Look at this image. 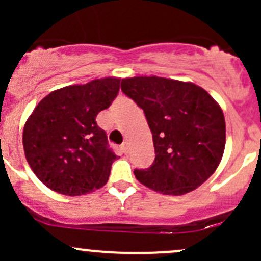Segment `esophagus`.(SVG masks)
I'll list each match as a JSON object with an SVG mask.
<instances>
[{
  "label": "esophagus",
  "instance_id": "34e87169",
  "mask_svg": "<svg viewBox=\"0 0 261 261\" xmlns=\"http://www.w3.org/2000/svg\"><path fill=\"white\" fill-rule=\"evenodd\" d=\"M121 150H122V152H127L128 151V144H127V141H125V143L122 144V145H121Z\"/></svg>",
  "mask_w": 261,
  "mask_h": 261
}]
</instances>
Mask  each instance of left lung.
<instances>
[{
    "label": "left lung",
    "mask_w": 261,
    "mask_h": 261,
    "mask_svg": "<svg viewBox=\"0 0 261 261\" xmlns=\"http://www.w3.org/2000/svg\"><path fill=\"white\" fill-rule=\"evenodd\" d=\"M121 89L144 110L152 134L155 160L147 169L134 170L136 179L169 196L188 193L208 179L222 159L226 125L207 91L155 75L125 78Z\"/></svg>",
    "instance_id": "obj_1"
}]
</instances>
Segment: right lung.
Listing matches in <instances>:
<instances>
[{
  "instance_id": "right-lung-1",
  "label": "right lung",
  "mask_w": 261,
  "mask_h": 261,
  "mask_svg": "<svg viewBox=\"0 0 261 261\" xmlns=\"http://www.w3.org/2000/svg\"><path fill=\"white\" fill-rule=\"evenodd\" d=\"M120 78L63 87L44 97L23 126L29 165L48 188L81 196L107 183L117 155L96 117L111 106Z\"/></svg>"
}]
</instances>
